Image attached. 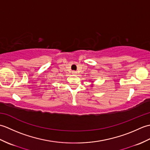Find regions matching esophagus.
Returning a JSON list of instances; mask_svg holds the SVG:
<instances>
[{
	"label": "esophagus",
	"instance_id": "34e87169",
	"mask_svg": "<svg viewBox=\"0 0 150 150\" xmlns=\"http://www.w3.org/2000/svg\"><path fill=\"white\" fill-rule=\"evenodd\" d=\"M72 73H73V75H76V74H77V71H72Z\"/></svg>",
	"mask_w": 150,
	"mask_h": 150
}]
</instances>
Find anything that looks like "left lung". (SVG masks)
<instances>
[{
    "label": "left lung",
    "instance_id": "8db88e82",
    "mask_svg": "<svg viewBox=\"0 0 150 150\" xmlns=\"http://www.w3.org/2000/svg\"><path fill=\"white\" fill-rule=\"evenodd\" d=\"M91 82H93V81H91ZM93 86V84H92L91 85V86L92 87V86Z\"/></svg>",
    "mask_w": 150,
    "mask_h": 150
}]
</instances>
